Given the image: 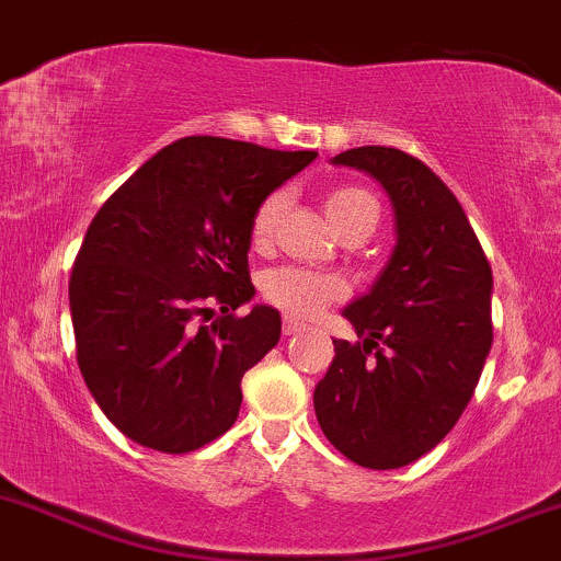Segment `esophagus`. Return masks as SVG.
I'll list each match as a JSON object with an SVG mask.
<instances>
[{"label": "esophagus", "instance_id": "34e87169", "mask_svg": "<svg viewBox=\"0 0 561 561\" xmlns=\"http://www.w3.org/2000/svg\"><path fill=\"white\" fill-rule=\"evenodd\" d=\"M300 330H304V324L295 322V319H287V317H285V322H282V335L293 337V335H298Z\"/></svg>", "mask_w": 561, "mask_h": 561}]
</instances>
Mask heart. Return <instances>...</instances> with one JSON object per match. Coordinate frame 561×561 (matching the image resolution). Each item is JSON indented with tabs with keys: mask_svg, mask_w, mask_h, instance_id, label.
<instances>
[{
	"mask_svg": "<svg viewBox=\"0 0 561 561\" xmlns=\"http://www.w3.org/2000/svg\"><path fill=\"white\" fill-rule=\"evenodd\" d=\"M287 207V194L285 191H271L266 199L255 207L250 220V242L252 248H268V242L274 239L276 224H279L282 213ZM324 210H328L332 226L337 231L346 233L356 226H370L375 229L378 224V202L367 188L362 186H335L324 194ZM263 298L271 306H276L279 311H285L287 317L295 319H309L317 317L319 311L328 309L330 304L341 300L343 287L341 282L332 279V276L317 274L309 268H295V266H282L268 271L261 282Z\"/></svg>",
	"mask_w": 561,
	"mask_h": 561,
	"instance_id": "obj_1",
	"label": "heart"
}]
</instances>
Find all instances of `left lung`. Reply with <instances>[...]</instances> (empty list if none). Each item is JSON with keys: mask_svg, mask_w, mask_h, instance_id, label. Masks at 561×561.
<instances>
[{"mask_svg": "<svg viewBox=\"0 0 561 561\" xmlns=\"http://www.w3.org/2000/svg\"><path fill=\"white\" fill-rule=\"evenodd\" d=\"M389 191L397 248L373 290L343 311L359 341L313 391L324 436L365 469H402L463 415L492 346V268L463 207L421 159L362 146L332 159Z\"/></svg>", "mask_w": 561, "mask_h": 561, "instance_id": "left-lung-1", "label": "left lung"}]
</instances>
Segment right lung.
<instances>
[{"instance_id": "add662e5", "label": "right lung", "mask_w": 561, "mask_h": 561, "mask_svg": "<svg viewBox=\"0 0 561 561\" xmlns=\"http://www.w3.org/2000/svg\"><path fill=\"white\" fill-rule=\"evenodd\" d=\"M313 159L191 135L153 153L92 218L69 279L77 365L127 439L181 455L233 426L242 375L282 332L268 306L237 313L255 295L252 213Z\"/></svg>"}]
</instances>
